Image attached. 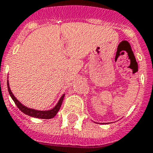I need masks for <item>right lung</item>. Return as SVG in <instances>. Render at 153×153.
Here are the masks:
<instances>
[{
    "label": "right lung",
    "instance_id": "add662e5",
    "mask_svg": "<svg viewBox=\"0 0 153 153\" xmlns=\"http://www.w3.org/2000/svg\"><path fill=\"white\" fill-rule=\"evenodd\" d=\"M7 85H8V93L10 94L11 98H13V100L14 101L15 104L16 105V106L20 109V111H22L24 114H27L28 116L33 117H36V118L51 119L52 118V117H54L58 113V111L59 110L62 101H63V98H64V94H63L59 99V102L57 103V105H56L52 109H51V110H48V111H39V110H36V109L27 108V107L25 106L24 105L21 104V103L14 97L13 94L12 93V91H11L10 90V87H9V85H8V82H7Z\"/></svg>",
    "mask_w": 153,
    "mask_h": 153
}]
</instances>
